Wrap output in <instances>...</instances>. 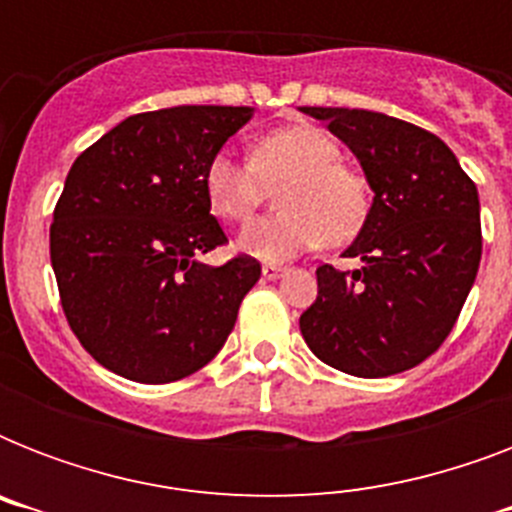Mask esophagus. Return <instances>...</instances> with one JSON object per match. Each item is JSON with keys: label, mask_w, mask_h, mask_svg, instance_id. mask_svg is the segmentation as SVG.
I'll list each match as a JSON object with an SVG mask.
<instances>
[{"label": "esophagus", "mask_w": 512, "mask_h": 512, "mask_svg": "<svg viewBox=\"0 0 512 512\" xmlns=\"http://www.w3.org/2000/svg\"><path fill=\"white\" fill-rule=\"evenodd\" d=\"M284 273H287V268H284V265H273V263L263 265V279H268V281L281 279Z\"/></svg>", "instance_id": "obj_1"}]
</instances>
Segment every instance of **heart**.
Wrapping results in <instances>:
<instances>
[{
    "mask_svg": "<svg viewBox=\"0 0 512 512\" xmlns=\"http://www.w3.org/2000/svg\"><path fill=\"white\" fill-rule=\"evenodd\" d=\"M337 140L313 124L268 132L249 151V162L215 154L204 170L209 209L228 223H244L278 188L281 212L249 223L239 249L257 260L279 263L319 244H345L364 228L372 191L364 175L350 170Z\"/></svg>",
    "mask_w": 512,
    "mask_h": 512,
    "instance_id": "1",
    "label": "heart"
}]
</instances>
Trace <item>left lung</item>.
<instances>
[{"label": "left lung", "mask_w": 512, "mask_h": 512, "mask_svg": "<svg viewBox=\"0 0 512 512\" xmlns=\"http://www.w3.org/2000/svg\"><path fill=\"white\" fill-rule=\"evenodd\" d=\"M353 151L374 191L356 241L358 271L321 265L300 316L308 348L345 374L388 377L449 337L481 263L476 183L433 132L364 108H300Z\"/></svg>", "instance_id": "1"}]
</instances>
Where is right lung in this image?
Masks as SVG:
<instances>
[{"label": "right lung", "instance_id": "obj_1", "mask_svg": "<svg viewBox=\"0 0 512 512\" xmlns=\"http://www.w3.org/2000/svg\"><path fill=\"white\" fill-rule=\"evenodd\" d=\"M249 119V106L127 116L68 172L50 225L52 271L68 327L111 372L183 380L231 335L260 263L199 260L228 241L209 212L204 170Z\"/></svg>", "mask_w": 512, "mask_h": 512}]
</instances>
